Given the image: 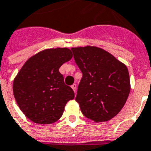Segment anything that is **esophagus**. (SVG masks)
<instances>
[{
    "label": "esophagus",
    "instance_id": "esophagus-1",
    "mask_svg": "<svg viewBox=\"0 0 151 151\" xmlns=\"http://www.w3.org/2000/svg\"><path fill=\"white\" fill-rule=\"evenodd\" d=\"M71 87H72V89L73 90L74 93H76V91H77V85L76 84L72 85V86H71Z\"/></svg>",
    "mask_w": 151,
    "mask_h": 151
}]
</instances>
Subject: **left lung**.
I'll list each match as a JSON object with an SVG mask.
<instances>
[{"label": "left lung", "mask_w": 151, "mask_h": 151, "mask_svg": "<svg viewBox=\"0 0 151 151\" xmlns=\"http://www.w3.org/2000/svg\"><path fill=\"white\" fill-rule=\"evenodd\" d=\"M82 73L75 100L85 117L109 121L127 101L130 81L127 67L106 50L95 46L71 49Z\"/></svg>", "instance_id": "left-lung-1"}]
</instances>
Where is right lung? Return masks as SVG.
I'll return each mask as SVG.
<instances>
[{
    "label": "right lung",
    "mask_w": 151,
    "mask_h": 151,
    "mask_svg": "<svg viewBox=\"0 0 151 151\" xmlns=\"http://www.w3.org/2000/svg\"><path fill=\"white\" fill-rule=\"evenodd\" d=\"M67 48L47 49L28 60L13 81L19 108L33 122L52 124L61 118L68 101L74 98L59 68L72 58Z\"/></svg>",
    "instance_id": "right-lung-1"
}]
</instances>
